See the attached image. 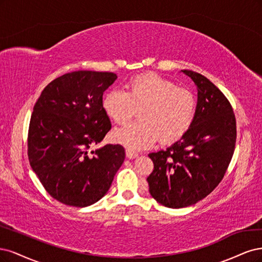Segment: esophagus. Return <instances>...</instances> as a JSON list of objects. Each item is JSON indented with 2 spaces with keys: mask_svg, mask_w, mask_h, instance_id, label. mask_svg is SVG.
I'll return each mask as SVG.
<instances>
[{
  "mask_svg": "<svg viewBox=\"0 0 262 262\" xmlns=\"http://www.w3.org/2000/svg\"><path fill=\"white\" fill-rule=\"evenodd\" d=\"M126 157H127L128 159H135L138 157V154L134 152V151H130V150H126Z\"/></svg>",
  "mask_w": 262,
  "mask_h": 262,
  "instance_id": "esophagus-1",
  "label": "esophagus"
}]
</instances>
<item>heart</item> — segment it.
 I'll use <instances>...</instances> for the list:
<instances>
[{"label":"heart","mask_w":262,"mask_h":262,"mask_svg":"<svg viewBox=\"0 0 262 262\" xmlns=\"http://www.w3.org/2000/svg\"><path fill=\"white\" fill-rule=\"evenodd\" d=\"M126 91L108 90L102 99L105 114L113 122L129 121L139 108L140 120L113 132L115 142L130 151L161 143H172L186 134L196 116L195 95L155 73L130 78Z\"/></svg>","instance_id":"obj_1"}]
</instances>
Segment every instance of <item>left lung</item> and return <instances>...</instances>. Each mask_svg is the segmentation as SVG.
I'll return each mask as SVG.
<instances>
[{
  "mask_svg": "<svg viewBox=\"0 0 262 262\" xmlns=\"http://www.w3.org/2000/svg\"><path fill=\"white\" fill-rule=\"evenodd\" d=\"M182 72L197 86L195 120L179 141L149 154L154 171L147 179L150 195L173 209L195 205L217 186L236 142V120L229 100L205 76Z\"/></svg>",
  "mask_w": 262,
  "mask_h": 262,
  "instance_id": "left-lung-1",
  "label": "left lung"
}]
</instances>
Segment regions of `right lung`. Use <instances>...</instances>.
<instances>
[{
  "mask_svg": "<svg viewBox=\"0 0 262 262\" xmlns=\"http://www.w3.org/2000/svg\"><path fill=\"white\" fill-rule=\"evenodd\" d=\"M116 78L108 72L67 73L50 82L33 106L30 166L50 196L64 205L82 208L100 200L124 162L121 145L89 151L111 129L102 96Z\"/></svg>",
  "mask_w": 262,
  "mask_h": 262,
  "instance_id": "1",
  "label": "right lung"
}]
</instances>
